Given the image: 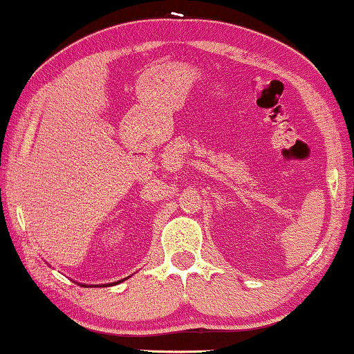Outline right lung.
<instances>
[{"label":"right lung","mask_w":354,"mask_h":354,"mask_svg":"<svg viewBox=\"0 0 354 354\" xmlns=\"http://www.w3.org/2000/svg\"><path fill=\"white\" fill-rule=\"evenodd\" d=\"M124 281V279H121V281H118V282H123ZM118 282H111V283H106V286H116V283ZM82 286H84V287H88V286H85V283H82ZM93 287H98V286H93ZM100 287H102V286H100Z\"/></svg>","instance_id":"right-lung-1"}]
</instances>
